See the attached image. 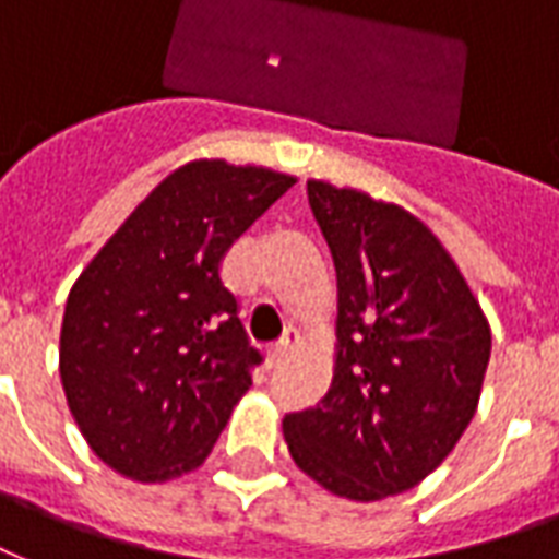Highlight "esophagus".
I'll return each instance as SVG.
<instances>
[{"label":"esophagus","mask_w":559,"mask_h":559,"mask_svg":"<svg viewBox=\"0 0 559 559\" xmlns=\"http://www.w3.org/2000/svg\"><path fill=\"white\" fill-rule=\"evenodd\" d=\"M297 344H300V333H297V330H288V333L274 344V350H271V365L285 362V359L297 350Z\"/></svg>","instance_id":"1"}]
</instances>
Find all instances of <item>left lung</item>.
Returning <instances> with one entry per match:
<instances>
[{
  "label": "left lung",
  "instance_id": "1",
  "mask_svg": "<svg viewBox=\"0 0 559 559\" xmlns=\"http://www.w3.org/2000/svg\"><path fill=\"white\" fill-rule=\"evenodd\" d=\"M338 280L335 368L321 404L283 418L300 472L338 498L413 489L474 418L492 333L442 241L406 209L309 179Z\"/></svg>",
  "mask_w": 559,
  "mask_h": 559
}]
</instances>
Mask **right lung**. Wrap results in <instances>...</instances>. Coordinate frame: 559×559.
I'll list each match as a JSON object with an SVG mask.
<instances>
[{"label": "right lung", "instance_id": "1", "mask_svg": "<svg viewBox=\"0 0 559 559\" xmlns=\"http://www.w3.org/2000/svg\"><path fill=\"white\" fill-rule=\"evenodd\" d=\"M295 176L200 158L126 217L70 288L61 383L105 465L141 484L194 472L253 385L255 350L221 262Z\"/></svg>", "mask_w": 559, "mask_h": 559}]
</instances>
